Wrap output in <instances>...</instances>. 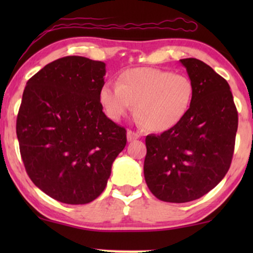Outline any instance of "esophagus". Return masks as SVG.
<instances>
[{"instance_id": "esophagus-1", "label": "esophagus", "mask_w": 253, "mask_h": 253, "mask_svg": "<svg viewBox=\"0 0 253 253\" xmlns=\"http://www.w3.org/2000/svg\"><path fill=\"white\" fill-rule=\"evenodd\" d=\"M139 137H140L139 133L134 132V131L127 130V132H126V139H127V141H133V140L138 139V138H139Z\"/></svg>"}]
</instances>
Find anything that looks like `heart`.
<instances>
[{
  "label": "heart",
  "mask_w": 253,
  "mask_h": 253,
  "mask_svg": "<svg viewBox=\"0 0 253 253\" xmlns=\"http://www.w3.org/2000/svg\"><path fill=\"white\" fill-rule=\"evenodd\" d=\"M195 91L192 79L186 75L157 68H132L119 76L117 84L105 83L98 96L109 119L120 121L136 105V115L144 126L164 132L188 115Z\"/></svg>",
  "instance_id": "heart-1"
}]
</instances>
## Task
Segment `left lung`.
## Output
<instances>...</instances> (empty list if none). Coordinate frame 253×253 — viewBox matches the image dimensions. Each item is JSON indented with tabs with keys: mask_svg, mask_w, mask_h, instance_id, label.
<instances>
[{
	"mask_svg": "<svg viewBox=\"0 0 253 253\" xmlns=\"http://www.w3.org/2000/svg\"><path fill=\"white\" fill-rule=\"evenodd\" d=\"M195 84L184 120L146 137L145 181L158 199L188 203L219 184L230 167L238 126L229 84L197 58L179 60Z\"/></svg>",
	"mask_w": 253,
	"mask_h": 253,
	"instance_id": "8db88e82",
	"label": "left lung"
}]
</instances>
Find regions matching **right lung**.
Segmentation results:
<instances>
[{
  "label": "right lung",
  "mask_w": 253,
  "mask_h": 253,
  "mask_svg": "<svg viewBox=\"0 0 253 253\" xmlns=\"http://www.w3.org/2000/svg\"><path fill=\"white\" fill-rule=\"evenodd\" d=\"M106 64L58 58L26 83L17 116L20 155L32 182L55 200L83 205L101 195L126 131L105 115Z\"/></svg>",
  "instance_id": "obj_1"
}]
</instances>
